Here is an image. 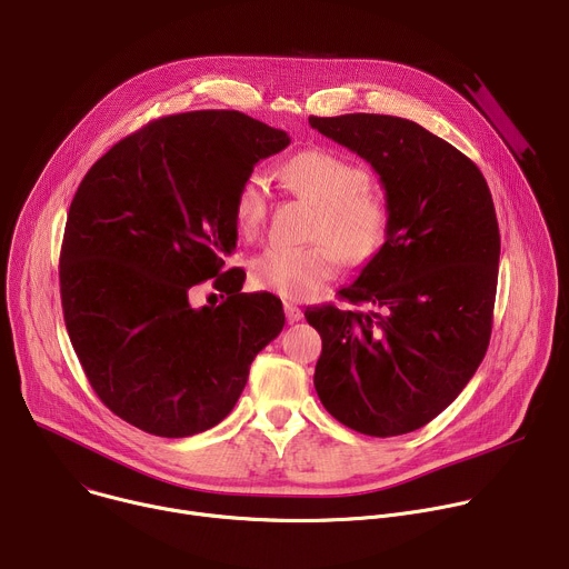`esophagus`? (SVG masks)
Returning <instances> with one entry per match:
<instances>
[{"label": "esophagus", "mask_w": 569, "mask_h": 569, "mask_svg": "<svg viewBox=\"0 0 569 569\" xmlns=\"http://www.w3.org/2000/svg\"><path fill=\"white\" fill-rule=\"evenodd\" d=\"M283 312H286V319H288V323H295V321L303 319V312H301V308H299V306H295L292 301H286V303H283Z\"/></svg>", "instance_id": "34e87169"}]
</instances>
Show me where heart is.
<instances>
[{"label": "heart", "mask_w": 569, "mask_h": 569, "mask_svg": "<svg viewBox=\"0 0 569 569\" xmlns=\"http://www.w3.org/2000/svg\"><path fill=\"white\" fill-rule=\"evenodd\" d=\"M288 184L319 207L310 246H270L252 259V281L286 299H308L338 274L340 257L349 266L367 263L382 248L389 211L385 200L367 189V173L345 154L308 148L283 167ZM268 189L261 173L240 182L233 216L242 236H257L266 222Z\"/></svg>", "instance_id": "heart-1"}]
</instances>
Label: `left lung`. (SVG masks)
Here are the masks:
<instances>
[{"label": "left lung", "instance_id": "1", "mask_svg": "<svg viewBox=\"0 0 569 569\" xmlns=\"http://www.w3.org/2000/svg\"><path fill=\"white\" fill-rule=\"evenodd\" d=\"M385 189L382 248L340 290L371 310H306L321 336L323 408L369 437L423 428L468 385L491 340L500 229L481 171L423 126L387 114L310 117Z\"/></svg>", "mask_w": 569, "mask_h": 569}]
</instances>
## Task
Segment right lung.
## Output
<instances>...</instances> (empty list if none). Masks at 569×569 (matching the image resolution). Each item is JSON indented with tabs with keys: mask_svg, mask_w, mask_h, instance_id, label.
<instances>
[{
	"mask_svg": "<svg viewBox=\"0 0 569 569\" xmlns=\"http://www.w3.org/2000/svg\"><path fill=\"white\" fill-rule=\"evenodd\" d=\"M288 143L236 110L184 112L114 143L80 182L60 250L64 323L92 389L130 426L169 439L218 426L281 333V299L240 292L246 272L227 259L240 182ZM209 278L228 299L196 309Z\"/></svg>",
	"mask_w": 569,
	"mask_h": 569,
	"instance_id": "obj_1",
	"label": "right lung"
}]
</instances>
